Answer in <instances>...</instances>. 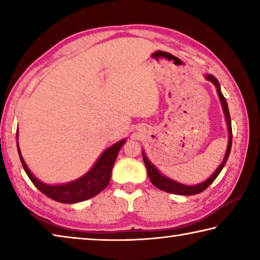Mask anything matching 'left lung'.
Returning a JSON list of instances; mask_svg holds the SVG:
<instances>
[{"label": "left lung", "mask_w": 260, "mask_h": 260, "mask_svg": "<svg viewBox=\"0 0 260 260\" xmlns=\"http://www.w3.org/2000/svg\"><path fill=\"white\" fill-rule=\"evenodd\" d=\"M205 78L208 79L209 81L212 82L215 87H217V93L219 95L220 102H221V105H222L223 113H225V117H226V122H227V127H228V146H227L225 158H223V160H222L221 164L219 165L217 171H215V172L212 175H211V177L208 180H205L204 182H202L200 184H196V186H187V184L179 183L177 181H174V180L169 179V178H166L165 175H162L159 172V171L156 169V166L152 165L151 162L149 161L147 156L144 155V152L142 151L143 161H144V164H146V167H147L149 179H150V181H151V183L153 184V186H155L158 189H160V190H164L166 192H171V193H175V195H184V196H191V195H196V193H200V192H202L203 190H205V189L208 188L210 184L214 181L215 178H217L218 175H219V173L221 172V170L223 169V166H225L226 161L228 159V157H230L231 149H232V138H233L230 110H228V107H227L226 99L223 98L221 90H220L219 81L212 76V74H206Z\"/></svg>", "instance_id": "1"}]
</instances>
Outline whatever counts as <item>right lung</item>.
Instances as JSON below:
<instances>
[{"label": "right lung", "instance_id": "add662e5", "mask_svg": "<svg viewBox=\"0 0 260 260\" xmlns=\"http://www.w3.org/2000/svg\"><path fill=\"white\" fill-rule=\"evenodd\" d=\"M16 138L18 139V132H17ZM126 142V139L120 140L119 142L114 143L113 146L108 148L101 157L95 162V165L91 167L90 171L82 175L81 178L74 180L72 182L64 183V184H56V186H50V184L43 183L40 180H38L34 175L30 173L27 165L23 159V156L20 153V149L17 142V149H18L19 158L23 165L24 170L30 181L34 183L39 190L45 193L49 199L54 200L59 203L65 204H72L78 203V202H82L86 200H89L94 197L103 190L104 188L110 182V178H111L112 167L114 164V160L118 156V152L124 146Z\"/></svg>", "mask_w": 260, "mask_h": 260}]
</instances>
